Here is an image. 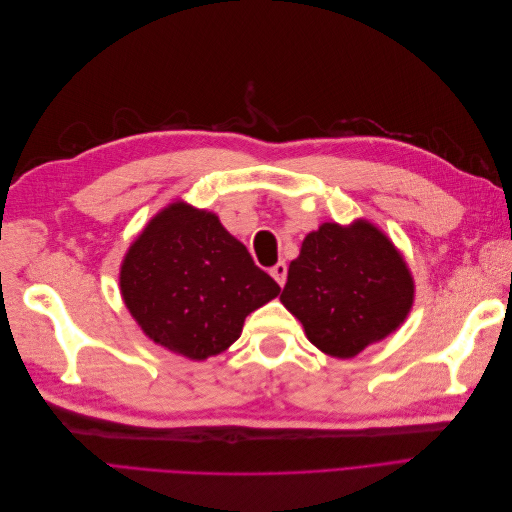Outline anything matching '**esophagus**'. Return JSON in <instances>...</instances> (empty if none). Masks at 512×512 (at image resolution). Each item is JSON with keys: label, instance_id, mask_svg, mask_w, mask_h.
<instances>
[{"label": "esophagus", "instance_id": "esophagus-1", "mask_svg": "<svg viewBox=\"0 0 512 512\" xmlns=\"http://www.w3.org/2000/svg\"><path fill=\"white\" fill-rule=\"evenodd\" d=\"M271 275H273V280L277 284L284 286L286 284V275H288V267L284 265V262H277L275 267H271Z\"/></svg>", "mask_w": 512, "mask_h": 512}]
</instances>
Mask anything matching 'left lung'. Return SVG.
<instances>
[{"label": "left lung", "mask_w": 512, "mask_h": 512, "mask_svg": "<svg viewBox=\"0 0 512 512\" xmlns=\"http://www.w3.org/2000/svg\"><path fill=\"white\" fill-rule=\"evenodd\" d=\"M280 299L318 350L352 359L399 329L414 301V282L380 228L367 220L324 222L303 239Z\"/></svg>", "instance_id": "left-lung-1"}]
</instances>
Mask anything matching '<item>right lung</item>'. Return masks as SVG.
I'll return each mask as SVG.
<instances>
[{"label": "right lung", "instance_id": "right-lung-1", "mask_svg": "<svg viewBox=\"0 0 512 512\" xmlns=\"http://www.w3.org/2000/svg\"><path fill=\"white\" fill-rule=\"evenodd\" d=\"M121 297L153 342L205 361L235 344L247 314L280 294L211 211L162 209L121 262Z\"/></svg>", "mask_w": 512, "mask_h": 512}]
</instances>
